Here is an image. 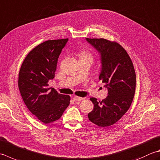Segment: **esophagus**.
Instances as JSON below:
<instances>
[{
	"label": "esophagus",
	"mask_w": 160,
	"mask_h": 160,
	"mask_svg": "<svg viewBox=\"0 0 160 160\" xmlns=\"http://www.w3.org/2000/svg\"><path fill=\"white\" fill-rule=\"evenodd\" d=\"M73 100L74 102H80L81 101H82L83 98H80V97H78V96H74L73 98Z\"/></svg>",
	"instance_id": "1"
}]
</instances>
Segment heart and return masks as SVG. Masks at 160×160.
<instances>
[{
  "label": "heart",
  "mask_w": 160,
  "mask_h": 160,
  "mask_svg": "<svg viewBox=\"0 0 160 160\" xmlns=\"http://www.w3.org/2000/svg\"><path fill=\"white\" fill-rule=\"evenodd\" d=\"M80 58H90V59H92V55H91L88 51H84V50L80 51Z\"/></svg>",
  "instance_id": "obj_1"
}]
</instances>
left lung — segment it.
Listing matches in <instances>:
<instances>
[{"label": "left lung", "instance_id": "obj_1", "mask_svg": "<svg viewBox=\"0 0 160 160\" xmlns=\"http://www.w3.org/2000/svg\"><path fill=\"white\" fill-rule=\"evenodd\" d=\"M86 40L101 55L99 80L108 91L102 101L90 98L94 108L88 118L96 126L108 127L117 123L130 107L135 93V71L130 56L119 43L102 38Z\"/></svg>", "mask_w": 160, "mask_h": 160}]
</instances>
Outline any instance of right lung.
Listing matches in <instances>:
<instances>
[{
  "label": "right lung",
  "instance_id": "add662e5",
  "mask_svg": "<svg viewBox=\"0 0 160 160\" xmlns=\"http://www.w3.org/2000/svg\"><path fill=\"white\" fill-rule=\"evenodd\" d=\"M68 39L48 40L25 58L18 74V89L31 113L47 124L58 120L70 103V96L48 87L55 78L58 58Z\"/></svg>",
  "mask_w": 160,
  "mask_h": 160
}]
</instances>
